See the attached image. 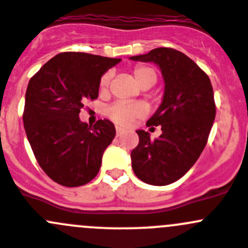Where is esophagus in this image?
<instances>
[{"label": "esophagus", "mask_w": 248, "mask_h": 248, "mask_svg": "<svg viewBox=\"0 0 248 248\" xmlns=\"http://www.w3.org/2000/svg\"><path fill=\"white\" fill-rule=\"evenodd\" d=\"M115 130H117V136H120L123 134V129L119 128V126H117V129H115Z\"/></svg>", "instance_id": "obj_1"}]
</instances>
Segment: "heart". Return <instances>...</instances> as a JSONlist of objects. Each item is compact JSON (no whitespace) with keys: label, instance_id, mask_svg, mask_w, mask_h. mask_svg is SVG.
Masks as SVG:
<instances>
[{"label":"heart","instance_id":"heart-1","mask_svg":"<svg viewBox=\"0 0 248 248\" xmlns=\"http://www.w3.org/2000/svg\"><path fill=\"white\" fill-rule=\"evenodd\" d=\"M133 75L139 86H141V85L145 84V82H152V84H155V80H157V74H155V69H152L151 67H147V65H138V67H135ZM109 82L110 74L107 73V74H105L101 78V89H103V90L107 89ZM145 114V107L141 105H138V103L117 102L114 103V105L110 106L107 109L108 117H109L113 122L123 126L130 125L131 123H133L136 118H141Z\"/></svg>","mask_w":248,"mask_h":248}]
</instances>
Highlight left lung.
<instances>
[{"label":"left lung","instance_id":"8db88e82","mask_svg":"<svg viewBox=\"0 0 248 248\" xmlns=\"http://www.w3.org/2000/svg\"><path fill=\"white\" fill-rule=\"evenodd\" d=\"M130 60L155 63L164 80L162 103L146 123L161 125L162 134L151 140L147 131H136L131 167L143 183L169 185L190 170L206 146L216 118L213 87L196 63L174 48L159 47Z\"/></svg>","mask_w":248,"mask_h":248}]
</instances>
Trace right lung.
Here are the masks:
<instances>
[{"mask_svg": "<svg viewBox=\"0 0 248 248\" xmlns=\"http://www.w3.org/2000/svg\"><path fill=\"white\" fill-rule=\"evenodd\" d=\"M119 58L63 52L30 79L25 93L24 129L37 163L53 181L67 187L97 175L102 155L115 136L110 120L89 125L79 118L86 101L98 97L102 75Z\"/></svg>", "mask_w": 248, "mask_h": 248, "instance_id": "1", "label": "right lung"}]
</instances>
